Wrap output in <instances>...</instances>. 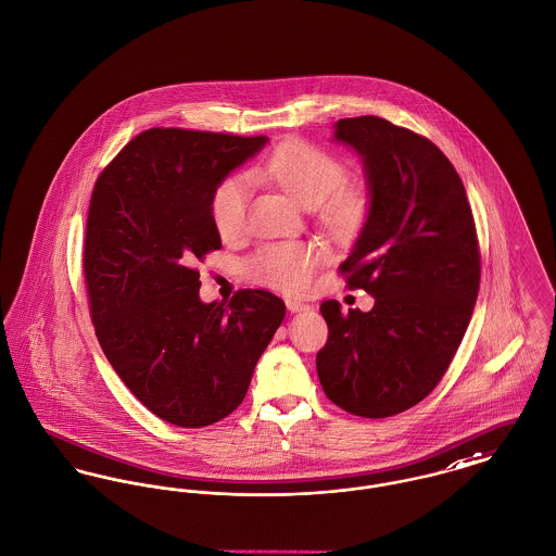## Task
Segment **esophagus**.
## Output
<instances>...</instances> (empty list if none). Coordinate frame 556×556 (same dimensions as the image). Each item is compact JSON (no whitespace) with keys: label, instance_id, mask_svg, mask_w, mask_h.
<instances>
[{"label":"esophagus","instance_id":"1","mask_svg":"<svg viewBox=\"0 0 556 556\" xmlns=\"http://www.w3.org/2000/svg\"><path fill=\"white\" fill-rule=\"evenodd\" d=\"M287 307H289V312H303V309H309V305H305V303H301V301H295V299H287Z\"/></svg>","mask_w":556,"mask_h":556}]
</instances>
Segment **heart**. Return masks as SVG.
<instances>
[{"instance_id": "b5f03b06", "label": "heart", "mask_w": 556, "mask_h": 556, "mask_svg": "<svg viewBox=\"0 0 556 556\" xmlns=\"http://www.w3.org/2000/svg\"><path fill=\"white\" fill-rule=\"evenodd\" d=\"M348 177L345 164L305 141L291 139L274 149L265 162L249 170L255 184H271L282 189L303 208H316L320 222L339 236L354 233L367 217L369 195L365 187L343 184ZM249 204V181L242 175L225 177L208 200L211 222L223 240L238 236L244 227ZM323 255L305 244H271L261 249L251 261V271L261 282L296 293L312 271L320 265Z\"/></svg>"}]
</instances>
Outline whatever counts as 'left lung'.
Returning <instances> with one entry per match:
<instances>
[{"mask_svg":"<svg viewBox=\"0 0 556 556\" xmlns=\"http://www.w3.org/2000/svg\"><path fill=\"white\" fill-rule=\"evenodd\" d=\"M333 139L363 157L369 189L339 269L375 305H320L329 339L316 369L337 407L379 419L424 401L448 369L479 295V240L464 184L432 141L377 115L339 119Z\"/></svg>","mask_w":556,"mask_h":556,"instance_id":"left-lung-1","label":"left lung"}]
</instances>
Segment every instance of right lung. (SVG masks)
I'll return each instance as SVG.
<instances>
[{
	"instance_id": "1",
	"label": "right lung",
	"mask_w": 556,
	"mask_h": 556,
	"mask_svg": "<svg viewBox=\"0 0 556 556\" xmlns=\"http://www.w3.org/2000/svg\"><path fill=\"white\" fill-rule=\"evenodd\" d=\"M267 143L149 128L97 179L84 278L99 343L126 388L160 419L202 428L227 417L285 320V301L242 289L204 303L191 265L222 249L213 189Z\"/></svg>"
}]
</instances>
